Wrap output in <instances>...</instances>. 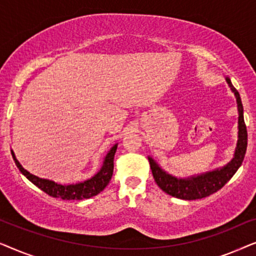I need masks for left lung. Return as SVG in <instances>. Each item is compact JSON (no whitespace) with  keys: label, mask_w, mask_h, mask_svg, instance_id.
Listing matches in <instances>:
<instances>
[{"label":"left lung","mask_w":256,"mask_h":256,"mask_svg":"<svg viewBox=\"0 0 256 256\" xmlns=\"http://www.w3.org/2000/svg\"><path fill=\"white\" fill-rule=\"evenodd\" d=\"M225 80L228 84L230 90L234 93V96H236L238 113H239V118H238V142L236 150H234L233 158L226 166L216 168V169L211 171H206L204 174H194L190 177H176L163 170L152 156H148L154 180L166 194L172 196V197L184 199V200H194V199L208 197V196L220 190L233 177V174L236 172V170L244 162L247 149V129L244 120L242 102H241L239 92L234 88L230 79L228 76H225Z\"/></svg>","instance_id":"1"}]
</instances>
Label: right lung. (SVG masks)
<instances>
[{"label": "right lung", "instance_id": "add662e5", "mask_svg": "<svg viewBox=\"0 0 256 256\" xmlns=\"http://www.w3.org/2000/svg\"><path fill=\"white\" fill-rule=\"evenodd\" d=\"M118 149V143L112 146L107 155L104 156V163L101 166L100 170L94 174L93 177L88 178V180L84 182H78V183L73 184H60L57 182L46 180V178H40L34 174H30L29 171L24 169L18 160H17L15 154L12 150V158L15 160L16 166L18 168L20 172L29 180L31 183L40 188L42 191L45 194L54 198H60L64 200H82V199H87L90 197H94L98 194H100L104 188L110 183L112 176H113V169H114V156Z\"/></svg>", "mask_w": 256, "mask_h": 256}]
</instances>
